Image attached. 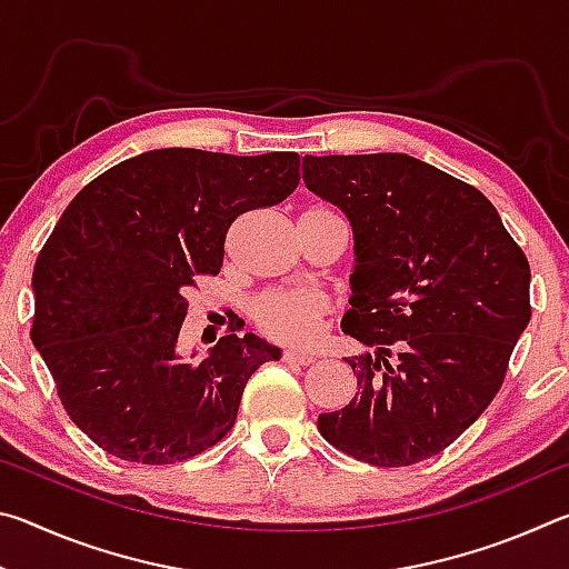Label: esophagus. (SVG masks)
<instances>
[{"instance_id":"1","label":"esophagus","mask_w":569,"mask_h":569,"mask_svg":"<svg viewBox=\"0 0 569 569\" xmlns=\"http://www.w3.org/2000/svg\"><path fill=\"white\" fill-rule=\"evenodd\" d=\"M283 361H286V363H296V366H308V363L316 361V356L301 353V351H286V353H283Z\"/></svg>"}]
</instances>
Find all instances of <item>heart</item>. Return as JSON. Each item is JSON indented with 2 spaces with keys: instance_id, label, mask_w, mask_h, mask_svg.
I'll use <instances>...</instances> for the list:
<instances>
[{
  "instance_id": "heart-1",
  "label": "heart",
  "mask_w": 569,
  "mask_h": 569,
  "mask_svg": "<svg viewBox=\"0 0 569 569\" xmlns=\"http://www.w3.org/2000/svg\"><path fill=\"white\" fill-rule=\"evenodd\" d=\"M326 313H329V301L316 291L271 288L250 303V319L258 331L288 346L313 343Z\"/></svg>"
}]
</instances>
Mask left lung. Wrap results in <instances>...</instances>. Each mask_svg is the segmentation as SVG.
Here are the masks:
<instances>
[{"label": "left lung", "instance_id": "8db88e82", "mask_svg": "<svg viewBox=\"0 0 569 569\" xmlns=\"http://www.w3.org/2000/svg\"><path fill=\"white\" fill-rule=\"evenodd\" d=\"M308 190L353 228L343 359L359 393L321 413V437L373 467L445 451L479 419L527 329L529 263L497 208L465 180L403 152L303 158Z\"/></svg>", "mask_w": 569, "mask_h": 569}]
</instances>
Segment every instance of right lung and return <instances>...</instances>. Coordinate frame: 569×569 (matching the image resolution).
Instances as JSON below:
<instances>
[{
  "instance_id": "right-lung-1",
  "label": "right lung",
  "mask_w": 569,
  "mask_h": 569,
  "mask_svg": "<svg viewBox=\"0 0 569 569\" xmlns=\"http://www.w3.org/2000/svg\"><path fill=\"white\" fill-rule=\"evenodd\" d=\"M298 152L226 156L150 150L88 182L37 256L32 343L77 427L108 455L176 465L233 429L258 366L281 351L228 329L200 361H180L186 291L223 266L248 210L301 182Z\"/></svg>"
}]
</instances>
